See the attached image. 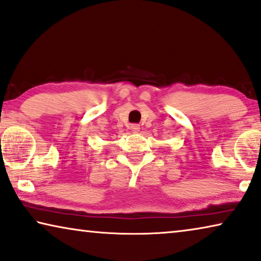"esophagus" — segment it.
Instances as JSON below:
<instances>
[{
	"instance_id": "obj_1",
	"label": "esophagus",
	"mask_w": 261,
	"mask_h": 261,
	"mask_svg": "<svg viewBox=\"0 0 261 261\" xmlns=\"http://www.w3.org/2000/svg\"><path fill=\"white\" fill-rule=\"evenodd\" d=\"M130 129L132 132L137 134V132H139V130H140V126L138 125V124H132V125L130 126Z\"/></svg>"
}]
</instances>
